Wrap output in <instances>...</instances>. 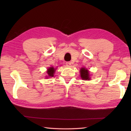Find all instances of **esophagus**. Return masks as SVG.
I'll return each instance as SVG.
<instances>
[{
  "mask_svg": "<svg viewBox=\"0 0 131 131\" xmlns=\"http://www.w3.org/2000/svg\"><path fill=\"white\" fill-rule=\"evenodd\" d=\"M66 65L67 66H70L71 65V63L70 62H67L66 63Z\"/></svg>",
  "mask_w": 131,
  "mask_h": 131,
  "instance_id": "obj_1",
  "label": "esophagus"
}]
</instances>
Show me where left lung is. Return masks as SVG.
<instances>
[{"label": "left lung", "instance_id": "8db88e82", "mask_svg": "<svg viewBox=\"0 0 131 131\" xmlns=\"http://www.w3.org/2000/svg\"><path fill=\"white\" fill-rule=\"evenodd\" d=\"M80 77L83 80H90L91 77L90 75V72L86 69L85 68H82L80 70Z\"/></svg>", "mask_w": 131, "mask_h": 131}]
</instances>
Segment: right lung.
I'll return each mask as SVG.
<instances>
[{
	"label": "right lung",
	"mask_w": 131,
	"mask_h": 131,
	"mask_svg": "<svg viewBox=\"0 0 131 131\" xmlns=\"http://www.w3.org/2000/svg\"><path fill=\"white\" fill-rule=\"evenodd\" d=\"M55 71H56V69L53 67L49 68L48 69H47V73L48 74V76L46 77V78H47L48 77L51 78V77H53Z\"/></svg>",
	"instance_id": "right-lung-1"
}]
</instances>
